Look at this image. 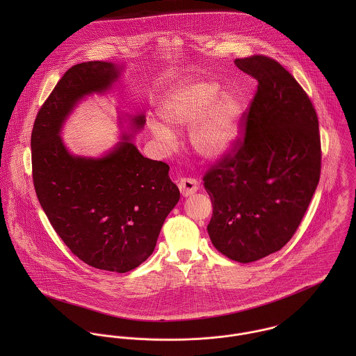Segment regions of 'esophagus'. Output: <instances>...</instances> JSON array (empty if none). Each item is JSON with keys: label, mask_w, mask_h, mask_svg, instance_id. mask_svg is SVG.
<instances>
[{"label": "esophagus", "mask_w": 356, "mask_h": 356, "mask_svg": "<svg viewBox=\"0 0 356 356\" xmlns=\"http://www.w3.org/2000/svg\"><path fill=\"white\" fill-rule=\"evenodd\" d=\"M178 188L182 196H191L199 191V182L195 178L185 177V178H181V181L178 182Z\"/></svg>", "instance_id": "obj_1"}]
</instances>
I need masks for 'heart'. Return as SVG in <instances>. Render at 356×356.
<instances>
[{
    "label": "heart",
    "mask_w": 356,
    "mask_h": 356,
    "mask_svg": "<svg viewBox=\"0 0 356 356\" xmlns=\"http://www.w3.org/2000/svg\"><path fill=\"white\" fill-rule=\"evenodd\" d=\"M243 113L241 100L234 93H222L219 83L193 81L177 89L161 109L163 118L174 127L192 123L191 143L205 159H219L234 144ZM153 136L165 147L174 145V134L164 124L151 120Z\"/></svg>",
    "instance_id": "heart-1"
}]
</instances>
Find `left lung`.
I'll use <instances>...</instances> for the list:
<instances>
[{
    "mask_svg": "<svg viewBox=\"0 0 356 356\" xmlns=\"http://www.w3.org/2000/svg\"><path fill=\"white\" fill-rule=\"evenodd\" d=\"M236 64L257 81L241 116L245 134L203 181L213 247L250 263L280 251L296 233L319 182L322 151L315 108L293 75L263 54Z\"/></svg>",
    "mask_w": 356,
    "mask_h": 356,
    "instance_id": "8db88e82",
    "label": "left lung"
}]
</instances>
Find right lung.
I'll return each mask as SVG.
<instances>
[{
	"instance_id": "obj_1",
	"label": "right lung",
	"mask_w": 356,
	"mask_h": 356,
	"mask_svg": "<svg viewBox=\"0 0 356 356\" xmlns=\"http://www.w3.org/2000/svg\"><path fill=\"white\" fill-rule=\"evenodd\" d=\"M118 76L112 63L71 67L42 104L31 133L34 189L51 227L86 264L127 273L152 254L160 229L179 200L168 164L144 157L130 141L102 159L67 152L58 130L83 96ZM144 116L134 118L141 129Z\"/></svg>"
}]
</instances>
